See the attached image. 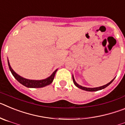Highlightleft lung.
Wrapping results in <instances>:
<instances>
[{
    "label": "left lung",
    "instance_id": "8db88e82",
    "mask_svg": "<svg viewBox=\"0 0 125 125\" xmlns=\"http://www.w3.org/2000/svg\"><path fill=\"white\" fill-rule=\"evenodd\" d=\"M73 82H74V84H75V86H77L78 88H80V89H83V90H85V91H99V90H101V89H104V88H106L108 86H109V85L113 81V80H114V79H113V80H111V81H110L109 83L106 84L104 85V86H100V87H98V88H86V87H83V86H80V85L78 84L75 81L74 79V77L73 76Z\"/></svg>",
    "mask_w": 125,
    "mask_h": 125
}]
</instances>
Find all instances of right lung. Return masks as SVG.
<instances>
[{"instance_id":"obj_1","label":"right lung","mask_w":125,"mask_h":125,"mask_svg":"<svg viewBox=\"0 0 125 125\" xmlns=\"http://www.w3.org/2000/svg\"><path fill=\"white\" fill-rule=\"evenodd\" d=\"M8 65L10 71H11L12 75L14 76V78L18 81L22 85L25 86L27 87V88H42L52 83V82L54 80V78L55 74L57 71V69H56L54 72L53 73L51 74V76H49V78H46L45 79H42V80H30V79H25V78H22L21 76H20L19 75L17 74V73H15L14 71L12 68L10 66L9 62L8 61Z\"/></svg>"}]
</instances>
